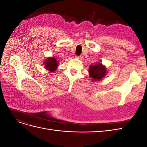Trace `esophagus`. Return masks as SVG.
Masks as SVG:
<instances>
[{
	"instance_id": "obj_1",
	"label": "esophagus",
	"mask_w": 147,
	"mask_h": 147,
	"mask_svg": "<svg viewBox=\"0 0 147 147\" xmlns=\"http://www.w3.org/2000/svg\"><path fill=\"white\" fill-rule=\"evenodd\" d=\"M76 57H77V58L79 59H82L83 56H76Z\"/></svg>"
}]
</instances>
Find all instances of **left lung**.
Segmentation results:
<instances>
[{
    "mask_svg": "<svg viewBox=\"0 0 147 147\" xmlns=\"http://www.w3.org/2000/svg\"><path fill=\"white\" fill-rule=\"evenodd\" d=\"M89 76L91 78L92 82H99L105 77L108 71L106 67L100 63H96L91 65L88 70Z\"/></svg>",
    "mask_w": 147,
    "mask_h": 147,
    "instance_id": "1",
    "label": "left lung"
}]
</instances>
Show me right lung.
Segmentation results:
<instances>
[{"label": "right lung", "instance_id": "right-lung-1", "mask_svg": "<svg viewBox=\"0 0 147 147\" xmlns=\"http://www.w3.org/2000/svg\"><path fill=\"white\" fill-rule=\"evenodd\" d=\"M58 61L55 57H48L43 61V64L45 65V67L49 72H55L57 68L58 65Z\"/></svg>", "mask_w": 147, "mask_h": 147}]
</instances>
